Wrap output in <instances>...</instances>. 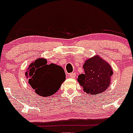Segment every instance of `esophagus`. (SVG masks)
<instances>
[{"label":"esophagus","instance_id":"34e87169","mask_svg":"<svg viewBox=\"0 0 133 133\" xmlns=\"http://www.w3.org/2000/svg\"><path fill=\"white\" fill-rule=\"evenodd\" d=\"M69 77L71 78H75L76 77V72H72L69 74Z\"/></svg>","mask_w":133,"mask_h":133}]
</instances>
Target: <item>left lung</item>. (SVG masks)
I'll return each mask as SVG.
<instances>
[{"label": "left lung", "mask_w": 133, "mask_h": 133, "mask_svg": "<svg viewBox=\"0 0 133 133\" xmlns=\"http://www.w3.org/2000/svg\"><path fill=\"white\" fill-rule=\"evenodd\" d=\"M84 74L78 77L79 84L88 94L99 95L106 90L113 75L111 67L99 56L88 59L83 66Z\"/></svg>", "instance_id": "1"}]
</instances>
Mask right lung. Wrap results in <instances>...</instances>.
<instances>
[{
	"label": "right lung",
	"mask_w": 133,
	"mask_h": 133,
	"mask_svg": "<svg viewBox=\"0 0 133 133\" xmlns=\"http://www.w3.org/2000/svg\"><path fill=\"white\" fill-rule=\"evenodd\" d=\"M25 75L36 94L43 97L54 94L65 79L61 67L53 63L48 65L47 60L42 58L30 65Z\"/></svg>",
	"instance_id": "1"
}]
</instances>
